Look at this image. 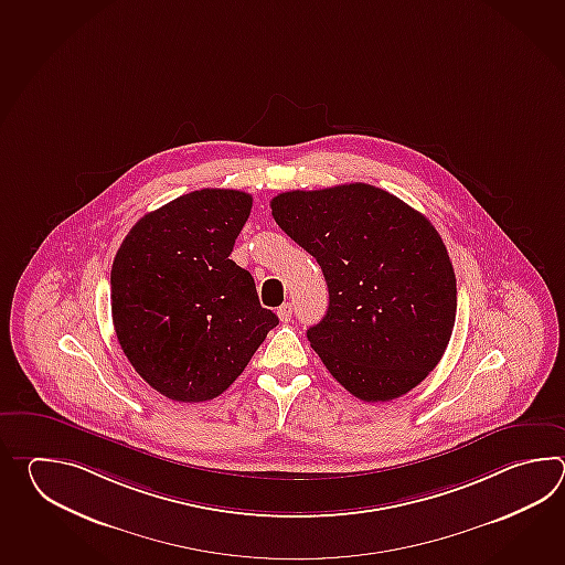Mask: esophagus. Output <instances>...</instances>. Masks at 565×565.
Segmentation results:
<instances>
[{
	"instance_id": "34e87169",
	"label": "esophagus",
	"mask_w": 565,
	"mask_h": 565,
	"mask_svg": "<svg viewBox=\"0 0 565 565\" xmlns=\"http://www.w3.org/2000/svg\"><path fill=\"white\" fill-rule=\"evenodd\" d=\"M278 319L282 321V323H288L290 321V317H292V305L290 302H285V305H280L278 307Z\"/></svg>"
}]
</instances>
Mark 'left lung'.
<instances>
[{
    "label": "left lung",
    "mask_w": 565,
    "mask_h": 565,
    "mask_svg": "<svg viewBox=\"0 0 565 565\" xmlns=\"http://www.w3.org/2000/svg\"><path fill=\"white\" fill-rule=\"evenodd\" d=\"M273 217L315 256L329 309L307 331L339 384L390 402L426 380L457 317V277L428 217L367 183L278 193Z\"/></svg>",
    "instance_id": "obj_1"
}]
</instances>
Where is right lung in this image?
<instances>
[{
	"instance_id": "1",
	"label": "right lung",
	"mask_w": 565,
	"mask_h": 565,
	"mask_svg": "<svg viewBox=\"0 0 565 565\" xmlns=\"http://www.w3.org/2000/svg\"><path fill=\"white\" fill-rule=\"evenodd\" d=\"M253 195L198 190L141 217L110 270V311L135 372L173 402H205L244 372L278 317L230 260Z\"/></svg>"
}]
</instances>
